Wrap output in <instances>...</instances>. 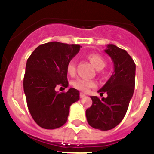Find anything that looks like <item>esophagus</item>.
I'll list each match as a JSON object with an SVG mask.
<instances>
[{
	"mask_svg": "<svg viewBox=\"0 0 154 154\" xmlns=\"http://www.w3.org/2000/svg\"><path fill=\"white\" fill-rule=\"evenodd\" d=\"M79 96H80V98H84L85 96V94L81 92V93H80V95H79Z\"/></svg>",
	"mask_w": 154,
	"mask_h": 154,
	"instance_id": "esophagus-1",
	"label": "esophagus"
}]
</instances>
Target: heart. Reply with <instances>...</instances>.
<instances>
[{
    "label": "heart",
    "mask_w": 154,
    "mask_h": 154,
    "mask_svg": "<svg viewBox=\"0 0 154 154\" xmlns=\"http://www.w3.org/2000/svg\"><path fill=\"white\" fill-rule=\"evenodd\" d=\"M87 58L89 59V62H91L94 68L97 70H101L106 65V62L102 58L100 55L98 54H89L87 55ZM68 74L70 75H74L75 73V63L74 60H71L67 64V67H66ZM72 85L75 89H78V90L82 91V92H88L89 89L93 88L96 86V82L92 80L84 79H78L75 80L72 82Z\"/></svg>",
    "instance_id": "heart-1"
}]
</instances>
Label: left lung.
<instances>
[{
    "label": "left lung",
    "mask_w": 154,
    "mask_h": 154,
    "mask_svg": "<svg viewBox=\"0 0 154 154\" xmlns=\"http://www.w3.org/2000/svg\"><path fill=\"white\" fill-rule=\"evenodd\" d=\"M105 52L113 62L114 72L98 92H106L107 97L91 96L92 106L85 111L88 123L103 131L112 130L123 120L133 97L136 75V65L127 51L109 44Z\"/></svg>",
    "instance_id": "obj_1"
}]
</instances>
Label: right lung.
<instances>
[{
    "label": "right lung",
    "mask_w": 154,
    "mask_h": 154,
    "mask_svg": "<svg viewBox=\"0 0 154 154\" xmlns=\"http://www.w3.org/2000/svg\"><path fill=\"white\" fill-rule=\"evenodd\" d=\"M82 46L58 42L37 47L27 61L24 91L31 116L41 127L48 130L63 126L68 119L71 105L79 99V92L70 88L66 92L55 91L67 88V64Z\"/></svg>",
    "instance_id": "1"
}]
</instances>
